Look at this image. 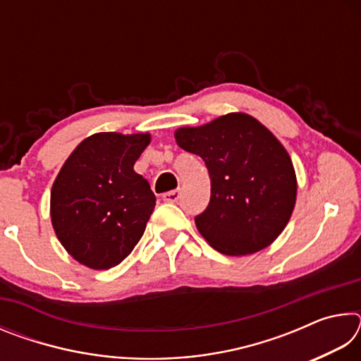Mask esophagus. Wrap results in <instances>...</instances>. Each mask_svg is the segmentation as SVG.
Listing matches in <instances>:
<instances>
[{
  "label": "esophagus",
  "mask_w": 361,
  "mask_h": 361,
  "mask_svg": "<svg viewBox=\"0 0 361 361\" xmlns=\"http://www.w3.org/2000/svg\"><path fill=\"white\" fill-rule=\"evenodd\" d=\"M162 199L166 200V202L169 204H175L176 200L180 199V191H176V189H173V191H169L162 195Z\"/></svg>",
  "instance_id": "34e87169"
}]
</instances>
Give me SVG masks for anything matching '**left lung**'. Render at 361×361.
I'll return each mask as SVG.
<instances>
[{
  "mask_svg": "<svg viewBox=\"0 0 361 361\" xmlns=\"http://www.w3.org/2000/svg\"><path fill=\"white\" fill-rule=\"evenodd\" d=\"M180 148L204 159L212 195L195 216L200 235L219 253L261 252L282 234L296 204L291 157L277 137L247 113H229L175 130Z\"/></svg>",
  "mask_w": 361,
  "mask_h": 361,
  "instance_id": "obj_1",
  "label": "left lung"
}]
</instances>
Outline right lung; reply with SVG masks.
<instances>
[{
	"label": "right lung",
	"mask_w": 361,
	"mask_h": 361,
	"mask_svg": "<svg viewBox=\"0 0 361 361\" xmlns=\"http://www.w3.org/2000/svg\"><path fill=\"white\" fill-rule=\"evenodd\" d=\"M149 142V133H94L60 169L51 189L52 228L82 266H118L142 239L156 195L133 166Z\"/></svg>",
	"instance_id": "right-lung-1"
}]
</instances>
